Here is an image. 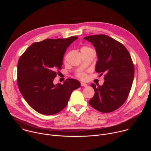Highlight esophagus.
I'll return each mask as SVG.
<instances>
[{
    "mask_svg": "<svg viewBox=\"0 0 151 151\" xmlns=\"http://www.w3.org/2000/svg\"><path fill=\"white\" fill-rule=\"evenodd\" d=\"M81 86H85V87H86L88 86V85L85 83H83V82H81Z\"/></svg>",
    "mask_w": 151,
    "mask_h": 151,
    "instance_id": "obj_1",
    "label": "esophagus"
}]
</instances>
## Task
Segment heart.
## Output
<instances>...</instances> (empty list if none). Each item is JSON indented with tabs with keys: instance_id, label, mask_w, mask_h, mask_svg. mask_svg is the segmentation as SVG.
I'll use <instances>...</instances> for the list:
<instances>
[{
	"instance_id": "obj_1",
	"label": "heart",
	"mask_w": 151,
	"mask_h": 151,
	"mask_svg": "<svg viewBox=\"0 0 151 151\" xmlns=\"http://www.w3.org/2000/svg\"><path fill=\"white\" fill-rule=\"evenodd\" d=\"M89 49H91V48H88V47H86V46H84V47H83V48H82V50H81V51H82V50H89ZM77 76H78L80 78H81V79H84V78H86V75H85V74H84L83 73H79L78 74Z\"/></svg>"
}]
</instances>
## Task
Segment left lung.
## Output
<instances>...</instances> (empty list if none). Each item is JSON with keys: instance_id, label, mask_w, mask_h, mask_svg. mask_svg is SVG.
I'll use <instances>...</instances> for the list:
<instances>
[{"instance_id": "1", "label": "left lung", "mask_w": 151, "mask_h": 151, "mask_svg": "<svg viewBox=\"0 0 151 151\" xmlns=\"http://www.w3.org/2000/svg\"><path fill=\"white\" fill-rule=\"evenodd\" d=\"M84 39L95 47L98 57L96 71L105 74L103 85L91 84L95 94L89 103L100 112H112L123 105L131 91L134 77L131 57L121 43L108 36L94 35Z\"/></svg>"}]
</instances>
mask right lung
Returning <instances> with one entry per match:
<instances>
[{"mask_svg":"<svg viewBox=\"0 0 151 151\" xmlns=\"http://www.w3.org/2000/svg\"><path fill=\"white\" fill-rule=\"evenodd\" d=\"M77 39L73 36L34 43L20 57L19 89L28 105L37 112L50 115L60 112L67 105L72 92L80 88V82L72 78L66 79L63 85L53 83L67 48Z\"/></svg>","mask_w":151,"mask_h":151,"instance_id":"obj_1","label":"right lung"}]
</instances>
